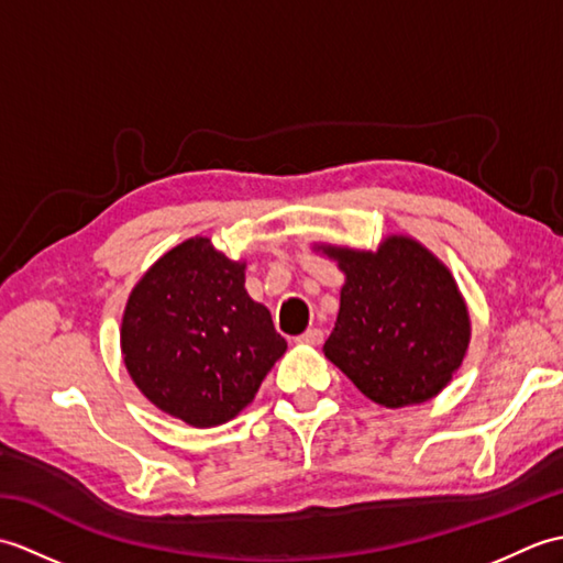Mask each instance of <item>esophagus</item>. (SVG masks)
<instances>
[{"mask_svg": "<svg viewBox=\"0 0 563 563\" xmlns=\"http://www.w3.org/2000/svg\"><path fill=\"white\" fill-rule=\"evenodd\" d=\"M297 341L309 343V345H319L321 341H324V331H321V329H307Z\"/></svg>", "mask_w": 563, "mask_h": 563, "instance_id": "esophagus-1", "label": "esophagus"}]
</instances>
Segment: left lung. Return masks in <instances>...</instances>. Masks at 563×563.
Returning a JSON list of instances; mask_svg holds the SVG:
<instances>
[{
  "instance_id": "obj_1",
  "label": "left lung",
  "mask_w": 563,
  "mask_h": 563,
  "mask_svg": "<svg viewBox=\"0 0 563 563\" xmlns=\"http://www.w3.org/2000/svg\"><path fill=\"white\" fill-rule=\"evenodd\" d=\"M345 275L324 355L387 409L433 399L457 373L472 324L442 261L416 239L391 234L377 251L314 246Z\"/></svg>"
}]
</instances>
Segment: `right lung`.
Returning a JSON list of instances; mask_svg holds the SVG:
<instances>
[{
  "label": "right lung",
  "instance_id": "1",
  "mask_svg": "<svg viewBox=\"0 0 563 563\" xmlns=\"http://www.w3.org/2000/svg\"><path fill=\"white\" fill-rule=\"evenodd\" d=\"M244 268L194 236L166 251L128 297V373L157 409L188 426L232 421L288 349L268 309L249 297Z\"/></svg>",
  "mask_w": 563,
  "mask_h": 563
}]
</instances>
